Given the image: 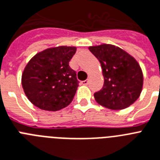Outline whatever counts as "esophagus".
<instances>
[{"label":"esophagus","instance_id":"esophagus-1","mask_svg":"<svg viewBox=\"0 0 160 160\" xmlns=\"http://www.w3.org/2000/svg\"><path fill=\"white\" fill-rule=\"evenodd\" d=\"M82 85H88V80H84V81H82Z\"/></svg>","mask_w":160,"mask_h":160}]
</instances>
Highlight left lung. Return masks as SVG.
I'll list each match as a JSON object with an SVG mask.
<instances>
[{"mask_svg": "<svg viewBox=\"0 0 160 160\" xmlns=\"http://www.w3.org/2000/svg\"><path fill=\"white\" fill-rule=\"evenodd\" d=\"M89 50L101 63L105 78L103 88L94 93L96 102L113 110L130 106L138 99L143 85L137 60L113 45L90 47Z\"/></svg>", "mask_w": 160, "mask_h": 160, "instance_id": "8db88e82", "label": "left lung"}]
</instances>
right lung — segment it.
<instances>
[{
    "instance_id": "1",
    "label": "right lung",
    "mask_w": 160,
    "mask_h": 160,
    "mask_svg": "<svg viewBox=\"0 0 160 160\" xmlns=\"http://www.w3.org/2000/svg\"><path fill=\"white\" fill-rule=\"evenodd\" d=\"M74 47L49 48L30 59L22 75L28 99L39 109L57 111L68 106L78 87L77 74L68 64Z\"/></svg>"
}]
</instances>
